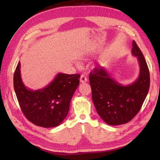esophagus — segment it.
Masks as SVG:
<instances>
[{
    "instance_id": "34e87169",
    "label": "esophagus",
    "mask_w": 160,
    "mask_h": 160,
    "mask_svg": "<svg viewBox=\"0 0 160 160\" xmlns=\"http://www.w3.org/2000/svg\"><path fill=\"white\" fill-rule=\"evenodd\" d=\"M87 81H88V79H87V77H85V75H82L80 77V82H81V83H86Z\"/></svg>"
}]
</instances>
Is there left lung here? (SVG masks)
Listing matches in <instances>:
<instances>
[{
	"label": "left lung",
	"mask_w": 160,
	"mask_h": 160,
	"mask_svg": "<svg viewBox=\"0 0 160 160\" xmlns=\"http://www.w3.org/2000/svg\"><path fill=\"white\" fill-rule=\"evenodd\" d=\"M132 53L139 65L138 78L123 85L113 79L105 67H96L89 74L92 99L98 115L110 125L130 122L138 114L149 89L150 77L147 62L134 41Z\"/></svg>",
	"instance_id": "8db88e82"
}]
</instances>
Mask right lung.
<instances>
[{
    "mask_svg": "<svg viewBox=\"0 0 160 160\" xmlns=\"http://www.w3.org/2000/svg\"><path fill=\"white\" fill-rule=\"evenodd\" d=\"M80 75L58 73L44 88L31 90L23 83L18 62L14 73V89L25 117L38 126L49 128L60 125L67 117L72 97L79 84Z\"/></svg>",
    "mask_w": 160,
    "mask_h": 160,
    "instance_id": "right-lung-1",
    "label": "right lung"
}]
</instances>
